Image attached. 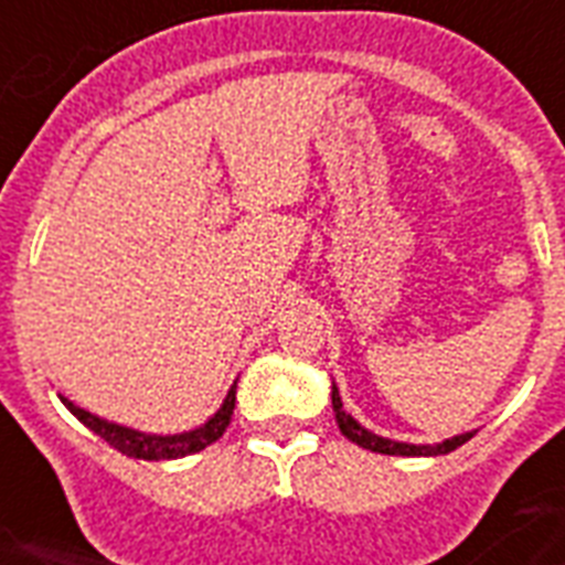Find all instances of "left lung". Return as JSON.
<instances>
[{"instance_id": "8db88e82", "label": "left lung", "mask_w": 565, "mask_h": 565, "mask_svg": "<svg viewBox=\"0 0 565 565\" xmlns=\"http://www.w3.org/2000/svg\"><path fill=\"white\" fill-rule=\"evenodd\" d=\"M331 404H334V416L337 425L343 430L345 437L358 443L361 448H370V451H377V455H402V457H434V455H448V451H455L457 446H463L475 434H460L455 439H446V443H437V446H411V443H395V439H384L375 437L372 430L361 428L358 422L343 411V402H340V393H337V386H331Z\"/></svg>"}]
</instances>
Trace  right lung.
<instances>
[{
	"label": "right lung",
	"instance_id": "obj_1",
	"mask_svg": "<svg viewBox=\"0 0 565 565\" xmlns=\"http://www.w3.org/2000/svg\"><path fill=\"white\" fill-rule=\"evenodd\" d=\"M234 398H237V384L231 386L228 395H225V402L216 413H213V419H207L202 428L188 430V434H175V437H154V434H140V430L122 428V425H114V422H105L99 416H93V413L82 411V407H75L73 402H61L70 407L75 419L84 422L93 434H99L108 446H114L122 455L135 457V460H175V457H188L195 455V451H202L211 443L225 434L231 422V413H234Z\"/></svg>",
	"mask_w": 565,
	"mask_h": 565
}]
</instances>
